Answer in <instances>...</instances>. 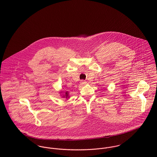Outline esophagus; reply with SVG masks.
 Returning <instances> with one entry per match:
<instances>
[{
  "label": "esophagus",
  "instance_id": "esophagus-1",
  "mask_svg": "<svg viewBox=\"0 0 157 157\" xmlns=\"http://www.w3.org/2000/svg\"><path fill=\"white\" fill-rule=\"evenodd\" d=\"M86 83H87V82H86V81H85V80H81V82H80V84H81V85H82V86L85 85Z\"/></svg>",
  "mask_w": 157,
  "mask_h": 157
}]
</instances>
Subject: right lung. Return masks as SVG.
<instances>
[{
	"mask_svg": "<svg viewBox=\"0 0 157 157\" xmlns=\"http://www.w3.org/2000/svg\"><path fill=\"white\" fill-rule=\"evenodd\" d=\"M60 95L62 96V98H69V93H68V92L67 91H62V90H61L60 92Z\"/></svg>",
	"mask_w": 157,
	"mask_h": 157,
	"instance_id": "1",
	"label": "right lung"
}]
</instances>
